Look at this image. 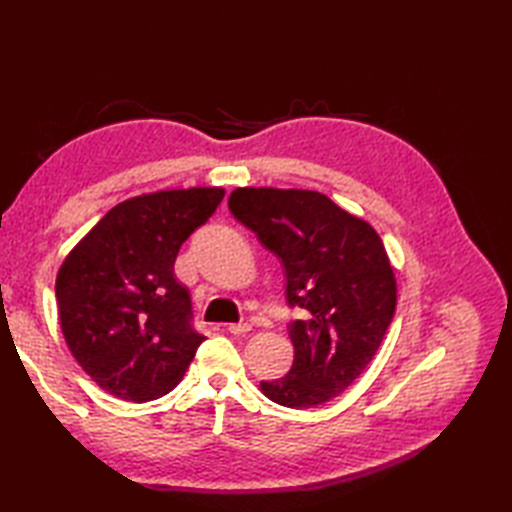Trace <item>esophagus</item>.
<instances>
[{
    "label": "esophagus",
    "mask_w": 512,
    "mask_h": 512,
    "mask_svg": "<svg viewBox=\"0 0 512 512\" xmlns=\"http://www.w3.org/2000/svg\"><path fill=\"white\" fill-rule=\"evenodd\" d=\"M226 330L235 336H242V334H248L253 328H250V323H231Z\"/></svg>",
    "instance_id": "esophagus-1"
}]
</instances>
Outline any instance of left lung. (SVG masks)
Masks as SVG:
<instances>
[{
	"instance_id": "obj_1",
	"label": "left lung",
	"mask_w": 512,
	"mask_h": 512,
	"mask_svg": "<svg viewBox=\"0 0 512 512\" xmlns=\"http://www.w3.org/2000/svg\"><path fill=\"white\" fill-rule=\"evenodd\" d=\"M228 206L281 259L288 301L310 312L288 330L290 372L259 389L284 407L323 405L363 374L394 319L398 288L383 239L319 191L237 187Z\"/></svg>"
}]
</instances>
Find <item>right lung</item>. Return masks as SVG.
Returning a JSON list of instances; mask_svg holds the SVG:
<instances>
[{
  "label": "right lung",
  "mask_w": 512,
  "mask_h": 512,
  "mask_svg": "<svg viewBox=\"0 0 512 512\" xmlns=\"http://www.w3.org/2000/svg\"><path fill=\"white\" fill-rule=\"evenodd\" d=\"M222 187L162 189L107 211L57 273V308L74 361L107 394L147 402L169 394L204 336L191 328V297L173 264Z\"/></svg>",
  "instance_id": "right-lung-1"
}]
</instances>
